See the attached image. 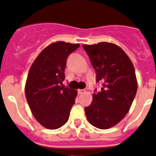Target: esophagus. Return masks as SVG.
Returning <instances> with one entry per match:
<instances>
[{"label":"esophagus","mask_w":156,"mask_h":156,"mask_svg":"<svg viewBox=\"0 0 156 156\" xmlns=\"http://www.w3.org/2000/svg\"><path fill=\"white\" fill-rule=\"evenodd\" d=\"M78 92L79 95H81V94L85 93V92H86V90H85V89H78Z\"/></svg>","instance_id":"obj_1"}]
</instances>
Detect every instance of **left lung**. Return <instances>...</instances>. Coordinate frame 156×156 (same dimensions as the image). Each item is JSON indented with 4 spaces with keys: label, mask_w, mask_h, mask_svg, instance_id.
<instances>
[{
    "label": "left lung",
    "mask_w": 156,
    "mask_h": 156,
    "mask_svg": "<svg viewBox=\"0 0 156 156\" xmlns=\"http://www.w3.org/2000/svg\"><path fill=\"white\" fill-rule=\"evenodd\" d=\"M83 48L96 71V81H102L101 92L92 95V102L85 108L88 122L99 129H109L128 113L137 89L132 62L120 47L101 42L84 44Z\"/></svg>",
    "instance_id": "obj_1"
}]
</instances>
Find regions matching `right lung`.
<instances>
[{
	"mask_svg": "<svg viewBox=\"0 0 156 156\" xmlns=\"http://www.w3.org/2000/svg\"><path fill=\"white\" fill-rule=\"evenodd\" d=\"M78 43L57 41L43 49L29 69L25 92L32 113L43 127L54 130L68 121L78 92L61 86L67 59Z\"/></svg>",
	"mask_w": 156,
	"mask_h": 156,
	"instance_id": "right-lung-1",
	"label": "right lung"
}]
</instances>
